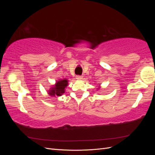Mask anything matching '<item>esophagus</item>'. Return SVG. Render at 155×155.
<instances>
[{
  "instance_id": "esophagus-1",
  "label": "esophagus",
  "mask_w": 155,
  "mask_h": 155,
  "mask_svg": "<svg viewBox=\"0 0 155 155\" xmlns=\"http://www.w3.org/2000/svg\"><path fill=\"white\" fill-rule=\"evenodd\" d=\"M76 79H81L83 78V76H79V75H78V76H76Z\"/></svg>"
}]
</instances>
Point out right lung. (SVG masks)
<instances>
[{
	"label": "right lung",
	"mask_w": 155,
	"mask_h": 155,
	"mask_svg": "<svg viewBox=\"0 0 155 155\" xmlns=\"http://www.w3.org/2000/svg\"><path fill=\"white\" fill-rule=\"evenodd\" d=\"M68 85V80L67 79H62L56 83L55 87L49 91L48 94L50 96H61L63 93H64V88Z\"/></svg>",
	"instance_id": "1"
}]
</instances>
